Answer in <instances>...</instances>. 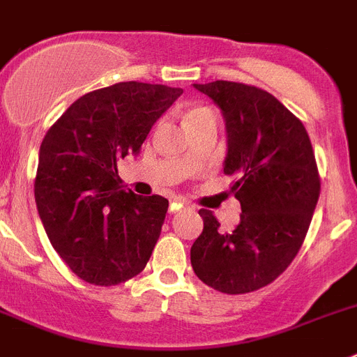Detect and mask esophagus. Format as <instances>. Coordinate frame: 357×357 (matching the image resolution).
<instances>
[{
	"mask_svg": "<svg viewBox=\"0 0 357 357\" xmlns=\"http://www.w3.org/2000/svg\"><path fill=\"white\" fill-rule=\"evenodd\" d=\"M185 206H187V203H185V201H181V199H174V201H170V213H176V212H179V210H183L185 208Z\"/></svg>",
	"mask_w": 357,
	"mask_h": 357,
	"instance_id": "34e87169",
	"label": "esophagus"
}]
</instances>
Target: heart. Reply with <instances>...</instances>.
<instances>
[{
  "label": "heart",
  "mask_w": 357,
  "mask_h": 357,
  "mask_svg": "<svg viewBox=\"0 0 357 357\" xmlns=\"http://www.w3.org/2000/svg\"><path fill=\"white\" fill-rule=\"evenodd\" d=\"M210 116H213V113L208 109V107H194V109H190L187 113V116H185V122H194V120L210 119Z\"/></svg>",
  "instance_id": "b5f03b06"
}]
</instances>
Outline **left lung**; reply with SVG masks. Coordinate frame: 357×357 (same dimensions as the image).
<instances>
[{"label": "left lung", "mask_w": 357, "mask_h": 357, "mask_svg": "<svg viewBox=\"0 0 357 357\" xmlns=\"http://www.w3.org/2000/svg\"><path fill=\"white\" fill-rule=\"evenodd\" d=\"M221 109L226 127L225 174L241 221L222 231L210 210H199L203 234L190 248L194 273L226 294L271 284L298 253L320 197V178L305 131L271 93L241 82L194 84Z\"/></svg>", "instance_id": "obj_1"}]
</instances>
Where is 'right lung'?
Masks as SVG:
<instances>
[{"label":"right lung","instance_id":"add662e5","mask_svg":"<svg viewBox=\"0 0 357 357\" xmlns=\"http://www.w3.org/2000/svg\"><path fill=\"white\" fill-rule=\"evenodd\" d=\"M181 88L119 82L86 93L39 149L36 203L55 252L82 280L116 286L144 271L169 201L122 188L116 161L138 154Z\"/></svg>","mask_w":357,"mask_h":357}]
</instances>
